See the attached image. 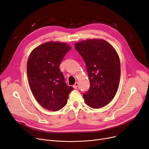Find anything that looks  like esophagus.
I'll use <instances>...</instances> for the list:
<instances>
[{"instance_id": "1", "label": "esophagus", "mask_w": 149, "mask_h": 149, "mask_svg": "<svg viewBox=\"0 0 149 149\" xmlns=\"http://www.w3.org/2000/svg\"><path fill=\"white\" fill-rule=\"evenodd\" d=\"M78 85H79V83L78 82H75V83L74 84V85L73 86V87H74V88L76 89V88H77V87H78Z\"/></svg>"}]
</instances>
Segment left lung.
I'll list each match as a JSON object with an SVG mask.
<instances>
[{
  "label": "left lung",
  "instance_id": "1",
  "mask_svg": "<svg viewBox=\"0 0 149 149\" xmlns=\"http://www.w3.org/2000/svg\"><path fill=\"white\" fill-rule=\"evenodd\" d=\"M85 62L90 88L83 97L86 105L98 109L110 102L119 88L120 63L112 45L102 39H89L75 44Z\"/></svg>",
  "mask_w": 149,
  "mask_h": 149
}]
</instances>
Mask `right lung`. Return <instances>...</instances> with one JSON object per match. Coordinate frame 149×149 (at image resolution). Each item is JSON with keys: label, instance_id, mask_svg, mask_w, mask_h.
Instances as JSON below:
<instances>
[{"label": "right lung", "instance_id": "1", "mask_svg": "<svg viewBox=\"0 0 149 149\" xmlns=\"http://www.w3.org/2000/svg\"><path fill=\"white\" fill-rule=\"evenodd\" d=\"M70 49L65 42H47L35 47L29 56L27 74L29 86L37 102L49 111L63 108L74 89L64 82L59 68Z\"/></svg>", "mask_w": 149, "mask_h": 149}]
</instances>
